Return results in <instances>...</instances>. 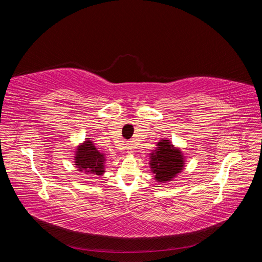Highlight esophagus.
I'll list each match as a JSON object with an SVG mask.
<instances>
[{
  "mask_svg": "<svg viewBox=\"0 0 262 262\" xmlns=\"http://www.w3.org/2000/svg\"><path fill=\"white\" fill-rule=\"evenodd\" d=\"M132 152H133V150H132V148H131V146H129V147H128V153H130V154H131V153H132Z\"/></svg>",
  "mask_w": 262,
  "mask_h": 262,
  "instance_id": "1",
  "label": "esophagus"
}]
</instances>
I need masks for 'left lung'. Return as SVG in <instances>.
Listing matches in <instances>:
<instances>
[{
    "label": "left lung",
    "instance_id": "obj_1",
    "mask_svg": "<svg viewBox=\"0 0 262 262\" xmlns=\"http://www.w3.org/2000/svg\"><path fill=\"white\" fill-rule=\"evenodd\" d=\"M150 168L158 182H167L175 178L184 169V157L180 149L173 146L168 140H162L157 148L150 153Z\"/></svg>",
    "mask_w": 262,
    "mask_h": 262
}]
</instances>
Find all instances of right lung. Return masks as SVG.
<instances>
[{
	"instance_id": "add662e5",
	"label": "right lung",
	"mask_w": 262,
	"mask_h": 262,
	"mask_svg": "<svg viewBox=\"0 0 262 262\" xmlns=\"http://www.w3.org/2000/svg\"><path fill=\"white\" fill-rule=\"evenodd\" d=\"M75 153V165L78 170L97 176L104 173L105 155L94 146L92 141L87 140L78 145Z\"/></svg>"
}]
</instances>
